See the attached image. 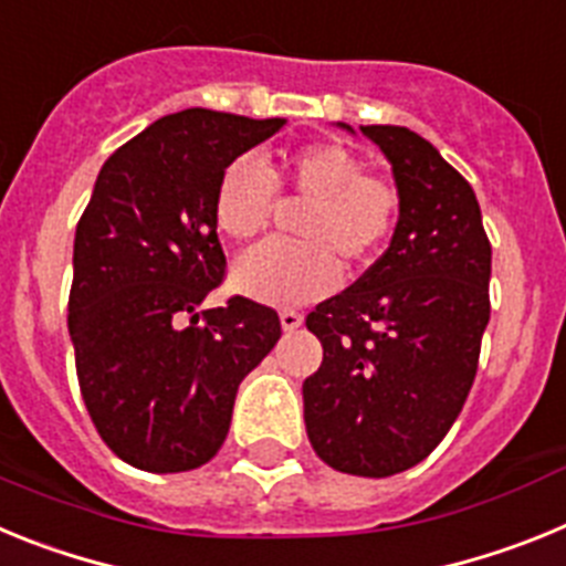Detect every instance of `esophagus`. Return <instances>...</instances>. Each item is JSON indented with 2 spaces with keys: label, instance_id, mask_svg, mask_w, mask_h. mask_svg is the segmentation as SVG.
I'll return each mask as SVG.
<instances>
[{
  "label": "esophagus",
  "instance_id": "obj_1",
  "mask_svg": "<svg viewBox=\"0 0 566 566\" xmlns=\"http://www.w3.org/2000/svg\"><path fill=\"white\" fill-rule=\"evenodd\" d=\"M280 326H283V332H297V328L303 326V314L294 312V308L280 312Z\"/></svg>",
  "mask_w": 566,
  "mask_h": 566
}]
</instances>
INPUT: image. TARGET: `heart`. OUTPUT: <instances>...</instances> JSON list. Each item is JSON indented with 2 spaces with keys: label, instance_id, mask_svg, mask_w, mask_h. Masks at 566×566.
<instances>
[{
  "label": "heart",
  "instance_id": "1",
  "mask_svg": "<svg viewBox=\"0 0 566 566\" xmlns=\"http://www.w3.org/2000/svg\"><path fill=\"white\" fill-rule=\"evenodd\" d=\"M277 189L306 198L294 234L272 240L234 263L238 292L269 306H300L326 297L339 283V263L363 269L379 258L394 232L399 195L365 172V161L343 144H306L283 155L269 172L254 155H240L214 189V223L232 240H252L269 227Z\"/></svg>",
  "mask_w": 566,
  "mask_h": 566
}]
</instances>
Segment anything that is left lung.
<instances>
[{"mask_svg":"<svg viewBox=\"0 0 566 566\" xmlns=\"http://www.w3.org/2000/svg\"><path fill=\"white\" fill-rule=\"evenodd\" d=\"M359 129L391 161L399 221L382 258L306 317L323 365L303 382V411L328 468L382 479L422 462L468 399L490 319V240L473 187L431 142Z\"/></svg>","mask_w":566,"mask_h":566,"instance_id":"8db88e82","label":"left lung"}]
</instances>
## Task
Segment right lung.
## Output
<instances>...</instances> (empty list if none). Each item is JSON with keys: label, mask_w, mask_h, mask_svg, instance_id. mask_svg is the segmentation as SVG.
Instances as JSON below:
<instances>
[{"label": "right lung", "mask_w": 566, "mask_h": 566, "mask_svg": "<svg viewBox=\"0 0 566 566\" xmlns=\"http://www.w3.org/2000/svg\"><path fill=\"white\" fill-rule=\"evenodd\" d=\"M283 118L192 107L164 115L104 161L78 218L67 328L98 437L149 473L221 451L240 379L280 339L249 297L198 312L227 277L214 223L223 169Z\"/></svg>", "instance_id": "obj_1"}]
</instances>
